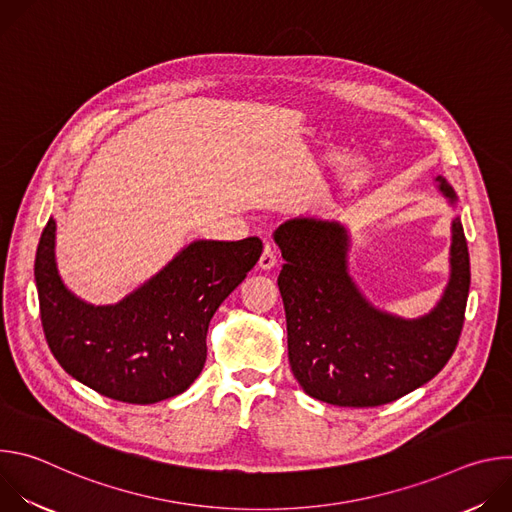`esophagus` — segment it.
I'll use <instances>...</instances> for the list:
<instances>
[{"instance_id": "esophagus-1", "label": "esophagus", "mask_w": 512, "mask_h": 512, "mask_svg": "<svg viewBox=\"0 0 512 512\" xmlns=\"http://www.w3.org/2000/svg\"><path fill=\"white\" fill-rule=\"evenodd\" d=\"M275 265H277V253H275V249H273L271 243H265L263 253H261V257H259V267L267 271V269H273Z\"/></svg>"}]
</instances>
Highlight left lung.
Returning a JSON list of instances; mask_svg holds the SVG:
<instances>
[{
	"label": "left lung",
	"mask_w": 512,
	"mask_h": 512,
	"mask_svg": "<svg viewBox=\"0 0 512 512\" xmlns=\"http://www.w3.org/2000/svg\"><path fill=\"white\" fill-rule=\"evenodd\" d=\"M454 202V190L437 176ZM285 263L277 277L287 322L289 367L302 389L338 407H379L431 381L452 358L466 314L470 255L452 223L450 283L427 316L403 320L362 298L346 267L338 223L294 218L275 231Z\"/></svg>",
	"instance_id": "1"
}]
</instances>
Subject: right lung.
I'll return each instance as SVG.
<instances>
[{"label":"right lung","instance_id":"1","mask_svg":"<svg viewBox=\"0 0 512 512\" xmlns=\"http://www.w3.org/2000/svg\"><path fill=\"white\" fill-rule=\"evenodd\" d=\"M46 223L34 261L44 338L60 367L99 395L148 405L184 393L202 373L210 318L259 261V237L196 241L115 306H91L62 285Z\"/></svg>","mask_w":512,"mask_h":512}]
</instances>
